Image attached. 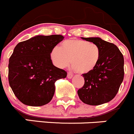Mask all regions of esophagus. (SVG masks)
<instances>
[{"instance_id": "1", "label": "esophagus", "mask_w": 134, "mask_h": 134, "mask_svg": "<svg viewBox=\"0 0 134 134\" xmlns=\"http://www.w3.org/2000/svg\"><path fill=\"white\" fill-rule=\"evenodd\" d=\"M67 78L68 79H72L73 78V75L71 74V73H67Z\"/></svg>"}]
</instances>
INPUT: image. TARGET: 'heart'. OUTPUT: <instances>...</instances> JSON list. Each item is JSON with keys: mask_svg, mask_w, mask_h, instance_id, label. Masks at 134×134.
Wrapping results in <instances>:
<instances>
[{"mask_svg": "<svg viewBox=\"0 0 134 134\" xmlns=\"http://www.w3.org/2000/svg\"><path fill=\"white\" fill-rule=\"evenodd\" d=\"M49 57L53 64L58 68H65L71 63L73 71L79 74H87L98 65L101 50L98 45L92 42L70 39L63 41L60 47H53Z\"/></svg>", "mask_w": 134, "mask_h": 134, "instance_id": "heart-1", "label": "heart"}]
</instances>
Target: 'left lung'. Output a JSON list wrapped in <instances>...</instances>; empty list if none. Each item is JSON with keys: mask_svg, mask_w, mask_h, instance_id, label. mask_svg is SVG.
<instances>
[{"mask_svg": "<svg viewBox=\"0 0 134 134\" xmlns=\"http://www.w3.org/2000/svg\"><path fill=\"white\" fill-rule=\"evenodd\" d=\"M81 39L98 45L101 57L93 71L82 75L85 84L77 92L79 97L84 103L92 106L110 102L116 95L124 79L123 55L116 45L100 37Z\"/></svg>", "mask_w": 134, "mask_h": 134, "instance_id": "1", "label": "left lung"}]
</instances>
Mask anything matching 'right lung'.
Masks as SVG:
<instances>
[{
  "label": "right lung",
  "mask_w": 134,
  "mask_h": 134,
  "mask_svg": "<svg viewBox=\"0 0 134 134\" xmlns=\"http://www.w3.org/2000/svg\"><path fill=\"white\" fill-rule=\"evenodd\" d=\"M63 39L61 35H37L14 47L9 59L8 81L23 104L41 107L49 103L55 93V82L67 77V72L53 65L49 57L52 49Z\"/></svg>",
  "instance_id": "obj_1"
}]
</instances>
